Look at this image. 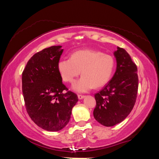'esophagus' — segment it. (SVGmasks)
Instances as JSON below:
<instances>
[{
	"mask_svg": "<svg viewBox=\"0 0 159 159\" xmlns=\"http://www.w3.org/2000/svg\"><path fill=\"white\" fill-rule=\"evenodd\" d=\"M78 98H79V99H82L85 98V95H78Z\"/></svg>",
	"mask_w": 159,
	"mask_h": 159,
	"instance_id": "obj_1",
	"label": "esophagus"
}]
</instances>
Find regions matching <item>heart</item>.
Returning a JSON list of instances; mask_svg holds the SVG:
<instances>
[{
  "mask_svg": "<svg viewBox=\"0 0 159 159\" xmlns=\"http://www.w3.org/2000/svg\"><path fill=\"white\" fill-rule=\"evenodd\" d=\"M116 61L109 54L99 50H80L62 58L57 63L59 74L64 81L72 83L81 73L72 89L78 93H86L93 88L102 87L108 83L114 72Z\"/></svg>",
  "mask_w": 159,
  "mask_h": 159,
  "instance_id": "b5f03b06",
  "label": "heart"
}]
</instances>
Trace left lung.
Wrapping results in <instances>:
<instances>
[{"instance_id":"8db88e82","label":"left lung","mask_w":159,"mask_h":159,"mask_svg":"<svg viewBox=\"0 0 159 159\" xmlns=\"http://www.w3.org/2000/svg\"><path fill=\"white\" fill-rule=\"evenodd\" d=\"M114 55L116 70L108 84L95 95V120L111 127L122 122L133 110L138 90V68L123 48H117Z\"/></svg>"}]
</instances>
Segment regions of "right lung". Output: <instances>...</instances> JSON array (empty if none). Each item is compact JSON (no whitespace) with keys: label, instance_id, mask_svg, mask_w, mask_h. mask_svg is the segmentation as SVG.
<instances>
[{"label":"right lung","instance_id":"add662e5","mask_svg":"<svg viewBox=\"0 0 159 159\" xmlns=\"http://www.w3.org/2000/svg\"><path fill=\"white\" fill-rule=\"evenodd\" d=\"M61 45L45 48L31 57L22 73V93L31 120L48 131L64 128L71 118L78 96L63 84L57 63ZM66 92H65V90Z\"/></svg>","mask_w":159,"mask_h":159}]
</instances>
